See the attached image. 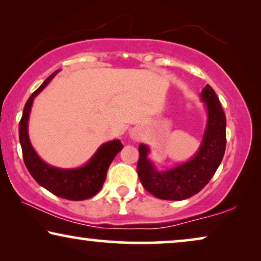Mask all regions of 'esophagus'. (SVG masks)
Instances as JSON below:
<instances>
[{"label": "esophagus", "mask_w": 261, "mask_h": 261, "mask_svg": "<svg viewBox=\"0 0 261 261\" xmlns=\"http://www.w3.org/2000/svg\"><path fill=\"white\" fill-rule=\"evenodd\" d=\"M129 137L132 140H139V139L141 138V132L139 130L138 128H133V129L129 132Z\"/></svg>", "instance_id": "34e87169"}]
</instances>
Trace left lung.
<instances>
[{
  "label": "left lung",
  "instance_id": "left-lung-1",
  "mask_svg": "<svg viewBox=\"0 0 261 261\" xmlns=\"http://www.w3.org/2000/svg\"><path fill=\"white\" fill-rule=\"evenodd\" d=\"M201 101L205 105L208 120L201 146L190 160L159 171L148 158V146L139 145L138 176L146 190L155 197L169 201L191 197L209 183L222 162L226 151V115L209 84L201 92Z\"/></svg>",
  "mask_w": 261,
  "mask_h": 261
}]
</instances>
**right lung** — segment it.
Returning <instances> with one entry per match:
<instances>
[{
  "instance_id": "right-lung-1",
  "label": "right lung",
  "mask_w": 261,
  "mask_h": 261,
  "mask_svg": "<svg viewBox=\"0 0 261 261\" xmlns=\"http://www.w3.org/2000/svg\"><path fill=\"white\" fill-rule=\"evenodd\" d=\"M58 73L55 71L28 98L19 123V138L22 148L23 162L32 177L46 190L58 197L70 201H83L90 198L101 190L107 177V171L115 155L122 149L120 140H112L101 145L91 159L76 169H60L45 163L34 151L28 135V120L34 98L44 90L52 78Z\"/></svg>"
}]
</instances>
